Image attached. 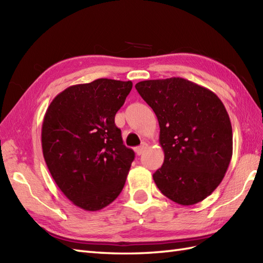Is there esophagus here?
Here are the masks:
<instances>
[{
  "instance_id": "obj_1",
  "label": "esophagus",
  "mask_w": 263,
  "mask_h": 263,
  "mask_svg": "<svg viewBox=\"0 0 263 263\" xmlns=\"http://www.w3.org/2000/svg\"><path fill=\"white\" fill-rule=\"evenodd\" d=\"M148 148V144L146 143V142H142L140 146L139 147H137L135 150H136V154L138 155V156H140V155H142L144 152H146V149Z\"/></svg>"
}]
</instances>
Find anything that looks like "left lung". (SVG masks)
Masks as SVG:
<instances>
[{
	"mask_svg": "<svg viewBox=\"0 0 263 263\" xmlns=\"http://www.w3.org/2000/svg\"><path fill=\"white\" fill-rule=\"evenodd\" d=\"M136 89L155 111L164 164L154 181L165 197L192 205L215 191L233 155L230 116L215 92L183 78L146 80Z\"/></svg>",
	"mask_w": 263,
	"mask_h": 263,
	"instance_id": "8db88e82",
	"label": "left lung"
}]
</instances>
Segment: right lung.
I'll return each mask as SVG.
<instances>
[{"instance_id":"right-lung-1","label":"right lung","mask_w":263,"mask_h":263,"mask_svg":"<svg viewBox=\"0 0 263 263\" xmlns=\"http://www.w3.org/2000/svg\"><path fill=\"white\" fill-rule=\"evenodd\" d=\"M131 81L97 79L74 85L55 97L44 116L42 148L61 191L87 211L105 208L119 197L135 152L123 144L115 114Z\"/></svg>"}]
</instances>
